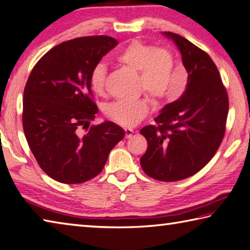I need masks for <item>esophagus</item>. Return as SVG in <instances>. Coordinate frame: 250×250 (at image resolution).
<instances>
[{"label": "esophagus", "mask_w": 250, "mask_h": 250, "mask_svg": "<svg viewBox=\"0 0 250 250\" xmlns=\"http://www.w3.org/2000/svg\"><path fill=\"white\" fill-rule=\"evenodd\" d=\"M134 134V130L130 128H125V137L126 138H130L131 135Z\"/></svg>", "instance_id": "1"}]
</instances>
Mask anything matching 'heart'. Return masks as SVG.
<instances>
[{
	"mask_svg": "<svg viewBox=\"0 0 250 250\" xmlns=\"http://www.w3.org/2000/svg\"><path fill=\"white\" fill-rule=\"evenodd\" d=\"M117 61L124 66L139 73V88L154 102L163 100H176L182 95L183 89L172 88L171 77L175 68V56L163 46L155 48L140 40L129 42L121 53ZM106 67L98 63L89 75V83L93 92L101 95L105 88ZM149 102L146 99L127 101L119 100L110 103L105 107V114L114 123L124 127L137 125L147 116Z\"/></svg>",
	"mask_w": 250,
	"mask_h": 250,
	"instance_id": "b5f03b06",
	"label": "heart"
}]
</instances>
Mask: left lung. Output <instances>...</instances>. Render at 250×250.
Listing matches in <instances>:
<instances>
[{"label": "left lung", "mask_w": 250, "mask_h": 250, "mask_svg": "<svg viewBox=\"0 0 250 250\" xmlns=\"http://www.w3.org/2000/svg\"><path fill=\"white\" fill-rule=\"evenodd\" d=\"M180 50L188 77L185 91L140 130L147 151L140 166L148 176L176 182L194 175L213 158L225 133L228 92L210 56L185 38L163 32Z\"/></svg>", "instance_id": "8db88e82"}]
</instances>
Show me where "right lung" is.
Segmentation results:
<instances>
[{
    "label": "right lung",
    "instance_id": "add662e5",
    "mask_svg": "<svg viewBox=\"0 0 250 250\" xmlns=\"http://www.w3.org/2000/svg\"><path fill=\"white\" fill-rule=\"evenodd\" d=\"M107 36L81 37L52 48L28 78L22 101L27 143L44 173L64 184H81L100 173L125 131L110 121L90 125L98 113L89 75L117 45ZM81 126L87 129L79 134Z\"/></svg>",
    "mask_w": 250,
    "mask_h": 250
}]
</instances>
